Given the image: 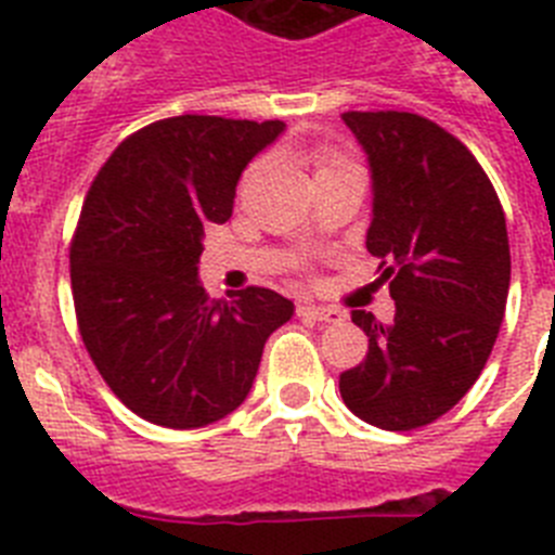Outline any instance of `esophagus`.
<instances>
[{
  "instance_id": "1",
  "label": "esophagus",
  "mask_w": 555,
  "mask_h": 555,
  "mask_svg": "<svg viewBox=\"0 0 555 555\" xmlns=\"http://www.w3.org/2000/svg\"><path fill=\"white\" fill-rule=\"evenodd\" d=\"M300 317H308L313 322H327V325H338V322H345V311H338V308L331 306H300Z\"/></svg>"
}]
</instances>
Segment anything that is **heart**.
Masks as SVG:
<instances>
[{"label": "heart", "instance_id": "b5f03b06", "mask_svg": "<svg viewBox=\"0 0 555 555\" xmlns=\"http://www.w3.org/2000/svg\"><path fill=\"white\" fill-rule=\"evenodd\" d=\"M338 164H345V158H341L338 152H325V155L320 158V171L331 169V166H338Z\"/></svg>", "mask_w": 555, "mask_h": 555}]
</instances>
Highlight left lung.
I'll list each match as a JSON object with an SVG mask.
<instances>
[{"instance_id":"obj_1","label":"left lung","mask_w":555,"mask_h":555,"mask_svg":"<svg viewBox=\"0 0 555 555\" xmlns=\"http://www.w3.org/2000/svg\"><path fill=\"white\" fill-rule=\"evenodd\" d=\"M372 169L366 249L380 258L395 322L366 311V358L341 372L347 409L384 430H414L473 389L506 313L512 255L506 214L473 152L405 111L341 116Z\"/></svg>"}]
</instances>
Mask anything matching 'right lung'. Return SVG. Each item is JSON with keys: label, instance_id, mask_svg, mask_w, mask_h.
I'll list each match as a JSON object with an SVG mask.
<instances>
[{"label": "right lung", "instance_id": "obj_1", "mask_svg": "<svg viewBox=\"0 0 555 555\" xmlns=\"http://www.w3.org/2000/svg\"><path fill=\"white\" fill-rule=\"evenodd\" d=\"M283 121L171 116L116 146L72 238V294L88 356L141 420L189 430L244 403L269 333L294 302L247 286L210 300L203 235L233 214L235 183Z\"/></svg>", "mask_w": 555, "mask_h": 555}]
</instances>
